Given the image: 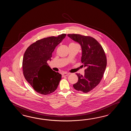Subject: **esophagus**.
<instances>
[{"instance_id":"obj_1","label":"esophagus","mask_w":131,"mask_h":131,"mask_svg":"<svg viewBox=\"0 0 131 131\" xmlns=\"http://www.w3.org/2000/svg\"><path fill=\"white\" fill-rule=\"evenodd\" d=\"M69 73H67V72H64V73H63L62 75V76H63V77H64V76H68V75H69Z\"/></svg>"}]
</instances>
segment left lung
<instances>
[{
  "label": "left lung",
  "mask_w": 131,
  "mask_h": 131,
  "mask_svg": "<svg viewBox=\"0 0 131 131\" xmlns=\"http://www.w3.org/2000/svg\"><path fill=\"white\" fill-rule=\"evenodd\" d=\"M67 36L81 45V61L86 67L84 75L76 74L78 81L73 86L78 91L88 93L97 86L103 77L107 66L105 53L101 45L93 37L74 34Z\"/></svg>",
  "instance_id": "obj_1"
}]
</instances>
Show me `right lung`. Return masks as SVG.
<instances>
[{"label": "right lung", "mask_w": 131, "mask_h": 131, "mask_svg": "<svg viewBox=\"0 0 131 131\" xmlns=\"http://www.w3.org/2000/svg\"><path fill=\"white\" fill-rule=\"evenodd\" d=\"M62 34L57 37L50 36L36 41L25 51L22 61L23 73L25 79L39 94L47 95L54 92L62 75L48 66L56 46L66 36Z\"/></svg>", "instance_id": "add662e5"}]
</instances>
